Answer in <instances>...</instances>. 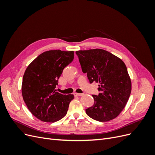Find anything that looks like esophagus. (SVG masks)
Returning a JSON list of instances; mask_svg holds the SVG:
<instances>
[{"label":"esophagus","mask_w":155,"mask_h":155,"mask_svg":"<svg viewBox=\"0 0 155 155\" xmlns=\"http://www.w3.org/2000/svg\"><path fill=\"white\" fill-rule=\"evenodd\" d=\"M82 95H83V94H81V93H74L75 96H81Z\"/></svg>","instance_id":"obj_1"}]
</instances>
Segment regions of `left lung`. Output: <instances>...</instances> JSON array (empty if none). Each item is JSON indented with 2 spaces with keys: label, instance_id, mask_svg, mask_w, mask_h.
Instances as JSON below:
<instances>
[{
  "label": "left lung",
  "instance_id": "obj_1",
  "mask_svg": "<svg viewBox=\"0 0 155 155\" xmlns=\"http://www.w3.org/2000/svg\"><path fill=\"white\" fill-rule=\"evenodd\" d=\"M82 71L90 83H99L98 95H92L94 105L85 110L87 114L98 121L115 118L122 111L131 92V81L123 61L102 49L79 50Z\"/></svg>",
  "mask_w": 155,
  "mask_h": 155
}]
</instances>
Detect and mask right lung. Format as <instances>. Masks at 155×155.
Returning <instances> with one entry per match:
<instances>
[{
	"mask_svg": "<svg viewBox=\"0 0 155 155\" xmlns=\"http://www.w3.org/2000/svg\"><path fill=\"white\" fill-rule=\"evenodd\" d=\"M74 51L49 50L40 54L27 67L22 94L31 114L45 122H55L67 114L73 94L56 92L63 69L74 59Z\"/></svg>",
	"mask_w": 155,
	"mask_h": 155,
	"instance_id": "1",
	"label": "right lung"
}]
</instances>
